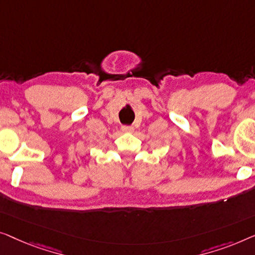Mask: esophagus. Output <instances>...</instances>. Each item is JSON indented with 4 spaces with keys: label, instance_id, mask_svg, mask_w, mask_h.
<instances>
[{
    "label": "esophagus",
    "instance_id": "1",
    "mask_svg": "<svg viewBox=\"0 0 255 255\" xmlns=\"http://www.w3.org/2000/svg\"><path fill=\"white\" fill-rule=\"evenodd\" d=\"M123 131H125V132H131V131H134V127H131V126H123Z\"/></svg>",
    "mask_w": 255,
    "mask_h": 255
}]
</instances>
